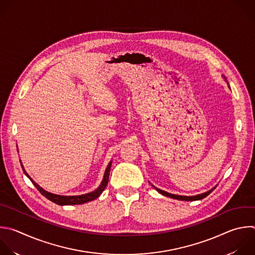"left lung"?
Returning a JSON list of instances; mask_svg holds the SVG:
<instances>
[{"mask_svg": "<svg viewBox=\"0 0 255 255\" xmlns=\"http://www.w3.org/2000/svg\"><path fill=\"white\" fill-rule=\"evenodd\" d=\"M153 187H154V186H153ZM154 188H155L159 193H161V194L164 195V196L170 197V198H174V199H178V200H184V201H195V200L203 199V198H205L206 196H208V195L215 189V187H214V188H212L211 190H209V191H207V192H205V193H202V194H199V195H195V196H181V195H175V194L168 193V192L163 191V190H161V189H158V188H156V187H154Z\"/></svg>", "mask_w": 255, "mask_h": 255, "instance_id": "left-lung-1", "label": "left lung"}]
</instances>
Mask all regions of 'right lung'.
<instances>
[{
	"label": "right lung",
	"mask_w": 255,
	"mask_h": 255,
	"mask_svg": "<svg viewBox=\"0 0 255 255\" xmlns=\"http://www.w3.org/2000/svg\"><path fill=\"white\" fill-rule=\"evenodd\" d=\"M111 163H109V165L107 166L106 168V171H105V174H104V178H103V181L101 183V185L93 192L91 193H88V194H84V195H78V196H62V195H56V194H52L50 192H47L46 190H44L42 187H40L29 175L28 173L25 171V169L23 167V165L21 164L22 168H23V171L24 173L29 177V179L32 181V183L35 185V187L39 190V192L44 195L47 199L51 200L52 202L56 203V204H59V205H75V204H83V203H86V202H89V201H92L94 199H96L97 197L100 196V194L104 191L105 187L107 186L108 184V181H109V174H110V168H111Z\"/></svg>",
	"instance_id": "1"
}]
</instances>
